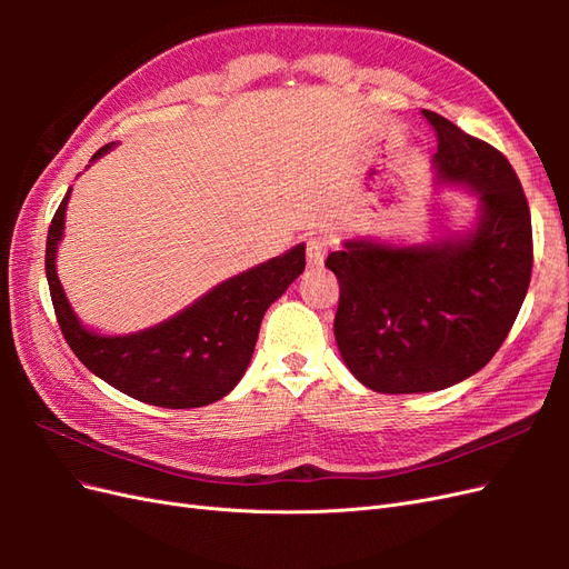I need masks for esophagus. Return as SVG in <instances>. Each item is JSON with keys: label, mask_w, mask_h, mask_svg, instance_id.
I'll return each mask as SVG.
<instances>
[{"label": "esophagus", "mask_w": 569, "mask_h": 569, "mask_svg": "<svg viewBox=\"0 0 569 569\" xmlns=\"http://www.w3.org/2000/svg\"><path fill=\"white\" fill-rule=\"evenodd\" d=\"M325 256H327V242L320 237H311L306 242V261L308 268H320L325 263Z\"/></svg>", "instance_id": "obj_1"}]
</instances>
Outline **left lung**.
<instances>
[{
	"label": "left lung",
	"mask_w": 569,
	"mask_h": 569,
	"mask_svg": "<svg viewBox=\"0 0 569 569\" xmlns=\"http://www.w3.org/2000/svg\"><path fill=\"white\" fill-rule=\"evenodd\" d=\"M437 132L435 184L477 197V218L427 242L343 239L335 339L360 385L380 393L453 387L485 368L518 318L531 278V216L501 151L422 109Z\"/></svg>",
	"instance_id": "8db88e82"
}]
</instances>
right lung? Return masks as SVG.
Returning <instances> with one entry per match:
<instances>
[{
	"mask_svg": "<svg viewBox=\"0 0 569 569\" xmlns=\"http://www.w3.org/2000/svg\"><path fill=\"white\" fill-rule=\"evenodd\" d=\"M116 144L101 147L90 163ZM68 189L47 234L44 270L51 303L68 347L113 389L161 408H201L228 396L242 380L272 301L306 268V244L222 280L180 313L147 330L101 335L82 325L57 274V251L63 239Z\"/></svg>",
	"mask_w": 569,
	"mask_h": 569,
	"instance_id": "right-lung-1",
	"label": "right lung"
}]
</instances>
